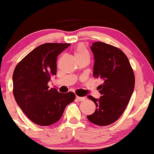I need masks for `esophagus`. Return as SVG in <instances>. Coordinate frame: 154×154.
Here are the masks:
<instances>
[{"label": "esophagus", "mask_w": 154, "mask_h": 154, "mask_svg": "<svg viewBox=\"0 0 154 154\" xmlns=\"http://www.w3.org/2000/svg\"><path fill=\"white\" fill-rule=\"evenodd\" d=\"M77 99L78 101H80V102H83V101L85 100V97H80V96H76Z\"/></svg>", "instance_id": "esophagus-1"}]
</instances>
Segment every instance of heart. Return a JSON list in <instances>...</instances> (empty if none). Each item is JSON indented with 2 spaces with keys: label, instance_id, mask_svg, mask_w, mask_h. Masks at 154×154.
Instances as JSON below:
<instances>
[{
  "label": "heart",
  "instance_id": "1",
  "mask_svg": "<svg viewBox=\"0 0 154 154\" xmlns=\"http://www.w3.org/2000/svg\"><path fill=\"white\" fill-rule=\"evenodd\" d=\"M74 54L77 59L84 58V57H89V52L84 44H80L76 47L74 50Z\"/></svg>",
  "mask_w": 154,
  "mask_h": 154
}]
</instances>
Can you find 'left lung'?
Here are the masks:
<instances>
[{"label": "left lung", "instance_id": "1", "mask_svg": "<svg viewBox=\"0 0 154 154\" xmlns=\"http://www.w3.org/2000/svg\"><path fill=\"white\" fill-rule=\"evenodd\" d=\"M91 49L95 60L94 77L104 82L99 85L100 99L88 96L95 103L96 110L87 118L98 126H107L121 117L129 104L134 88V74L127 56L118 47L96 42Z\"/></svg>", "mask_w": 154, "mask_h": 154}]
</instances>
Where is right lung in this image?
Instances as JSON below:
<instances>
[{
    "instance_id": "add662e5",
    "label": "right lung",
    "mask_w": 154,
    "mask_h": 154,
    "mask_svg": "<svg viewBox=\"0 0 154 154\" xmlns=\"http://www.w3.org/2000/svg\"><path fill=\"white\" fill-rule=\"evenodd\" d=\"M70 44L45 43L17 63L13 73V94L23 112L39 126L60 120L65 107L75 99L73 92L59 93L48 82L57 72V58Z\"/></svg>"
}]
</instances>
